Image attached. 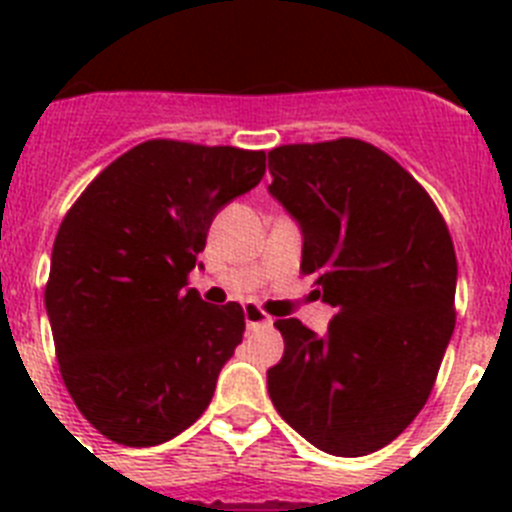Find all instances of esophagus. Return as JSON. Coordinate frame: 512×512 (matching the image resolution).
<instances>
[{"label": "esophagus", "mask_w": 512, "mask_h": 512, "mask_svg": "<svg viewBox=\"0 0 512 512\" xmlns=\"http://www.w3.org/2000/svg\"><path fill=\"white\" fill-rule=\"evenodd\" d=\"M243 318H246V325L248 328H269L271 323H274V320L269 318V315H266L264 310H261V307H256V305H246L243 307Z\"/></svg>", "instance_id": "esophagus-1"}]
</instances>
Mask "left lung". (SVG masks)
I'll return each instance as SVG.
<instances>
[{"instance_id":"1","label":"left lung","mask_w":512,"mask_h":512,"mask_svg":"<svg viewBox=\"0 0 512 512\" xmlns=\"http://www.w3.org/2000/svg\"><path fill=\"white\" fill-rule=\"evenodd\" d=\"M269 194L302 233V264L336 307L318 336L277 320L266 372L277 413L333 456L395 441L431 395L454 333L456 253L441 212L372 143L338 138L269 151Z\"/></svg>"}]
</instances>
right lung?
Segmentation results:
<instances>
[{"label":"right lung","instance_id":"right-lung-1","mask_svg":"<svg viewBox=\"0 0 512 512\" xmlns=\"http://www.w3.org/2000/svg\"><path fill=\"white\" fill-rule=\"evenodd\" d=\"M264 171V151L148 140L63 217L45 310L66 390L110 441L158 446L210 405L246 323L238 302L212 307L187 274L217 212Z\"/></svg>","mask_w":512,"mask_h":512}]
</instances>
